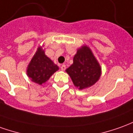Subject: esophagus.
I'll use <instances>...</instances> for the list:
<instances>
[{
  "instance_id": "obj_1",
  "label": "esophagus",
  "mask_w": 133,
  "mask_h": 133,
  "mask_svg": "<svg viewBox=\"0 0 133 133\" xmlns=\"http://www.w3.org/2000/svg\"><path fill=\"white\" fill-rule=\"evenodd\" d=\"M60 68H61V70H65V68H66V66H65V65H62L60 66Z\"/></svg>"
}]
</instances>
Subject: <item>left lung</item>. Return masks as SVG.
I'll list each match as a JSON object with an SVG mask.
<instances>
[{
    "label": "left lung",
    "instance_id": "obj_1",
    "mask_svg": "<svg viewBox=\"0 0 133 133\" xmlns=\"http://www.w3.org/2000/svg\"><path fill=\"white\" fill-rule=\"evenodd\" d=\"M101 68L87 46H83L77 51L73 57V63L67 68L75 86L79 89L90 87L95 83L101 76Z\"/></svg>",
    "mask_w": 133,
    "mask_h": 133
}]
</instances>
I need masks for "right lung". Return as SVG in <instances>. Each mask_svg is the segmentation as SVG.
I'll return each instance as SVG.
<instances>
[{"mask_svg": "<svg viewBox=\"0 0 133 133\" xmlns=\"http://www.w3.org/2000/svg\"><path fill=\"white\" fill-rule=\"evenodd\" d=\"M59 68L47 57L42 47H39L27 68V76L32 81L42 85L47 81Z\"/></svg>", "mask_w": 133, "mask_h": 133, "instance_id": "1", "label": "right lung"}]
</instances>
